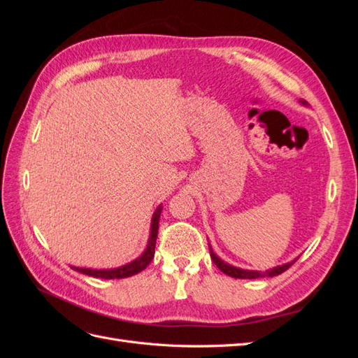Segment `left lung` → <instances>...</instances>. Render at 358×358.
I'll use <instances>...</instances> for the list:
<instances>
[{
    "mask_svg": "<svg viewBox=\"0 0 358 358\" xmlns=\"http://www.w3.org/2000/svg\"><path fill=\"white\" fill-rule=\"evenodd\" d=\"M301 104H306V101H303V100H301ZM210 258H212V262L215 263V266L218 267L222 273L229 275V276H231V278H237V279L273 278V276H278V275H280L282 272H285V270H287L289 266H292V264H294V263L297 262V258H296V259H292L291 263H287V264H282V266L273 267V268H270V270H266V272H255V270H243V268H237V267H234V266H231V264H229V263L222 262V259L212 251V248H210Z\"/></svg>",
    "mask_w": 358,
    "mask_h": 358,
    "instance_id": "1",
    "label": "left lung"
}]
</instances>
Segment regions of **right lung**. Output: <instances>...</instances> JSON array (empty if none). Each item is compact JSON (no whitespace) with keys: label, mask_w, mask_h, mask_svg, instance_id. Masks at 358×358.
<instances>
[{"label":"right lung","mask_w":358,"mask_h":358,"mask_svg":"<svg viewBox=\"0 0 358 358\" xmlns=\"http://www.w3.org/2000/svg\"><path fill=\"white\" fill-rule=\"evenodd\" d=\"M161 210H162V206H158L152 216V224H150V234H149L146 249L142 255L134 259V262L116 268H85V267H73V266L71 268L78 270V272L83 275L101 278V279H122V278H128L142 272V270H145L149 266V263L152 262L154 254H155V243H157V236H158V224H159Z\"/></svg>","instance_id":"add662e5"}]
</instances>
